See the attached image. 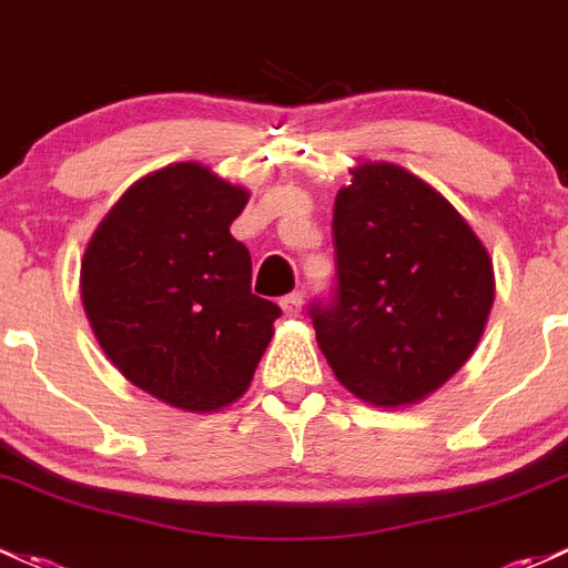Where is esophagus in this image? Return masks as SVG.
I'll return each mask as SVG.
<instances>
[{
	"label": "esophagus",
	"mask_w": 568,
	"mask_h": 568,
	"mask_svg": "<svg viewBox=\"0 0 568 568\" xmlns=\"http://www.w3.org/2000/svg\"><path fill=\"white\" fill-rule=\"evenodd\" d=\"M280 307H283V313L288 315V317H296L298 313H302V307H304V296L298 294V291H294V294L280 298Z\"/></svg>",
	"instance_id": "esophagus-1"
}]
</instances>
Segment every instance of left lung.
Segmentation results:
<instances>
[{"label":"left lung","instance_id":"left-lung-1","mask_svg":"<svg viewBox=\"0 0 568 568\" xmlns=\"http://www.w3.org/2000/svg\"><path fill=\"white\" fill-rule=\"evenodd\" d=\"M332 234L334 288L307 310L328 366L364 402H420L483 336L488 251L442 193L385 161L336 193Z\"/></svg>","mask_w":568,"mask_h":568}]
</instances>
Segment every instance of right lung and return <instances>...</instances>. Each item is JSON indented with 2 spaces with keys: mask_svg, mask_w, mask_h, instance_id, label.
Instances as JSON below:
<instances>
[{
  "mask_svg": "<svg viewBox=\"0 0 568 568\" xmlns=\"http://www.w3.org/2000/svg\"><path fill=\"white\" fill-rule=\"evenodd\" d=\"M247 191L172 164L118 199L85 251L83 307L136 388L191 413L240 398L283 310L251 291V253L229 226Z\"/></svg>",
  "mask_w": 568,
  "mask_h": 568,
  "instance_id": "1",
  "label": "right lung"
}]
</instances>
